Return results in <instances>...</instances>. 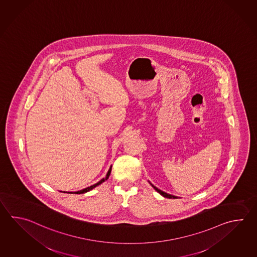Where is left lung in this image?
<instances>
[{"mask_svg": "<svg viewBox=\"0 0 257 257\" xmlns=\"http://www.w3.org/2000/svg\"><path fill=\"white\" fill-rule=\"evenodd\" d=\"M149 183H150V182H149ZM151 186H152L154 189L157 190L158 193L160 194V195H162L163 197H165V198H168V199H177V198H178V197H176V196H173V195H170V194L166 193V192H164V191H162V190H160V189H157V187H155L153 184H151Z\"/></svg>", "mask_w": 257, "mask_h": 257, "instance_id": "left-lung-1", "label": "left lung"}]
</instances>
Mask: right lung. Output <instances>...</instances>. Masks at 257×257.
I'll return each instance as SVG.
<instances>
[{"instance_id": "right-lung-1", "label": "right lung", "mask_w": 257, "mask_h": 257, "mask_svg": "<svg viewBox=\"0 0 257 257\" xmlns=\"http://www.w3.org/2000/svg\"><path fill=\"white\" fill-rule=\"evenodd\" d=\"M110 171H111V167H110V169L108 170V173L106 175V177L105 178H102V179H100L99 182H97V183L94 184V185H92V186H90V187H88V188H86V189H81V190H79V191H75V192H67V193L69 194H83L86 193V192H88L89 190H91V189H94L96 188L97 186H99L101 183H103L105 180H107L109 177H110Z\"/></svg>"}]
</instances>
